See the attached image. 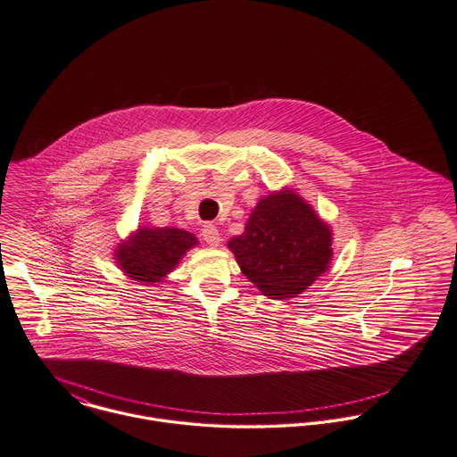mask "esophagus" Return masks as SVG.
Returning a JSON list of instances; mask_svg holds the SVG:
<instances>
[{"label": "esophagus", "mask_w": 457, "mask_h": 457, "mask_svg": "<svg viewBox=\"0 0 457 457\" xmlns=\"http://www.w3.org/2000/svg\"><path fill=\"white\" fill-rule=\"evenodd\" d=\"M203 237L208 243L209 246H218L220 245V232L212 223H206L203 228Z\"/></svg>", "instance_id": "obj_1"}]
</instances>
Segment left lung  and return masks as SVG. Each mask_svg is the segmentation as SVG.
<instances>
[{"label":"left lung","instance_id":"left-lung-1","mask_svg":"<svg viewBox=\"0 0 457 457\" xmlns=\"http://www.w3.org/2000/svg\"><path fill=\"white\" fill-rule=\"evenodd\" d=\"M228 248L249 281L269 298L307 290L332 260V232L291 190L262 199Z\"/></svg>","mask_w":457,"mask_h":457}]
</instances>
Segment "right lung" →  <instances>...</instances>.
<instances>
[{
  "label": "right lung",
  "mask_w": 457,
  "mask_h": 457,
  "mask_svg": "<svg viewBox=\"0 0 457 457\" xmlns=\"http://www.w3.org/2000/svg\"><path fill=\"white\" fill-rule=\"evenodd\" d=\"M195 245L197 239L181 228H139L119 246L115 256L120 269L134 281L157 283Z\"/></svg>",
  "instance_id": "add662e5"
}]
</instances>
